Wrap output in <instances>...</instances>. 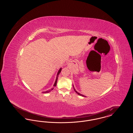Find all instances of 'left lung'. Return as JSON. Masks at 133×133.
<instances>
[{"mask_svg":"<svg viewBox=\"0 0 133 133\" xmlns=\"http://www.w3.org/2000/svg\"><path fill=\"white\" fill-rule=\"evenodd\" d=\"M73 87H74V86H73ZM74 91H75V92H76V93H77V94H78V95H80V96H83V97H85V96H84V95H82V94H80V93H78V92H77V91H76V90H75V89H74Z\"/></svg>","mask_w":133,"mask_h":133,"instance_id":"8db88e82","label":"left lung"}]
</instances>
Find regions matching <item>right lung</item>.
Returning a JSON list of instances; mask_svg holds the SVG:
<instances>
[{
  "mask_svg": "<svg viewBox=\"0 0 133 133\" xmlns=\"http://www.w3.org/2000/svg\"><path fill=\"white\" fill-rule=\"evenodd\" d=\"M61 70H62V68H61L59 70V71H58V73H57L56 79V80H55V83H54V85H53V86H54V87H56V84H57V79H58V76H59V75L60 73L61 72ZM53 89H54V88H53L51 89L49 91H45V92H42V93H48V92H50L51 91H52V90Z\"/></svg>",
  "mask_w": 133,
  "mask_h": 133,
  "instance_id": "right-lung-1",
  "label": "right lung"
}]
</instances>
